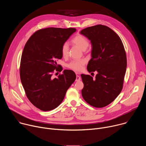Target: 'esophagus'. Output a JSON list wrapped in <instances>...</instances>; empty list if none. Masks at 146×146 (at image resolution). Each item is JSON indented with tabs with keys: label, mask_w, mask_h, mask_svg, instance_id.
Wrapping results in <instances>:
<instances>
[{
	"label": "esophagus",
	"mask_w": 146,
	"mask_h": 146,
	"mask_svg": "<svg viewBox=\"0 0 146 146\" xmlns=\"http://www.w3.org/2000/svg\"><path fill=\"white\" fill-rule=\"evenodd\" d=\"M76 73H77V72H76ZM81 80V78H80V77L79 76H76V81H80Z\"/></svg>",
	"instance_id": "esophagus-1"
}]
</instances>
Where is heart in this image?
<instances>
[{"label":"heart","mask_w":146,"mask_h":146,"mask_svg":"<svg viewBox=\"0 0 146 146\" xmlns=\"http://www.w3.org/2000/svg\"><path fill=\"white\" fill-rule=\"evenodd\" d=\"M71 43L78 46L82 50H85L89 46V40L87 37L82 35H77L74 36L72 40ZM69 44L67 43H64L61 46V54L62 55L64 58H66L69 55ZM86 63V59H77L72 60L71 62L67 65V67L72 70L75 71H80L82 70L83 66Z\"/></svg>","instance_id":"1"}]
</instances>
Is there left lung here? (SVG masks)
Returning <instances> with one entry per match:
<instances>
[{
    "label": "left lung",
    "mask_w": 146,
    "mask_h": 146,
    "mask_svg": "<svg viewBox=\"0 0 146 146\" xmlns=\"http://www.w3.org/2000/svg\"><path fill=\"white\" fill-rule=\"evenodd\" d=\"M80 33L92 44V58L87 70L90 73L98 72L94 79L90 75H81L84 83L82 96L91 106L104 108L114 101L122 90L127 65L126 52L120 37L107 26L96 25Z\"/></svg>",
    "instance_id": "left-lung-1"
}]
</instances>
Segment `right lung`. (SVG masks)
<instances>
[{
	"instance_id": "add662e5",
	"label": "right lung",
	"mask_w": 146,
	"mask_h": 146,
	"mask_svg": "<svg viewBox=\"0 0 146 146\" xmlns=\"http://www.w3.org/2000/svg\"><path fill=\"white\" fill-rule=\"evenodd\" d=\"M76 31L72 28L41 29L24 46L20 62L21 81L29 100L41 110L56 108L76 80V74L70 70H65L57 78L52 77L55 72L62 70L56 64L62 58L61 46Z\"/></svg>"
}]
</instances>
